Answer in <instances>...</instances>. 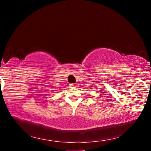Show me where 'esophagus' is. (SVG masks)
Wrapping results in <instances>:
<instances>
[{
  "instance_id": "34e87169",
  "label": "esophagus",
  "mask_w": 151,
  "mask_h": 151,
  "mask_svg": "<svg viewBox=\"0 0 151 151\" xmlns=\"http://www.w3.org/2000/svg\"><path fill=\"white\" fill-rule=\"evenodd\" d=\"M69 86L70 87H74V86H76V84H70V85H69Z\"/></svg>"
}]
</instances>
